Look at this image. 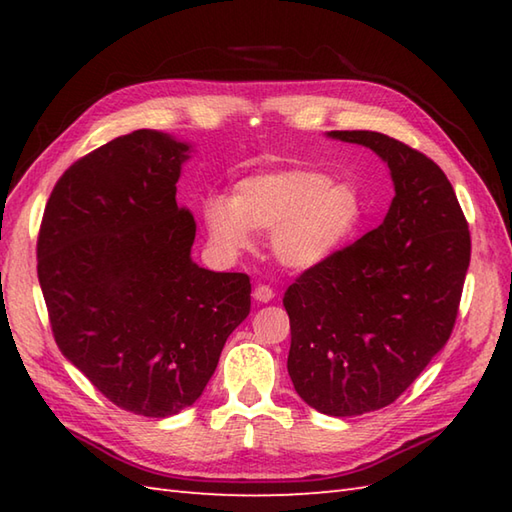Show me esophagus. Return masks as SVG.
<instances>
[{"mask_svg":"<svg viewBox=\"0 0 512 512\" xmlns=\"http://www.w3.org/2000/svg\"><path fill=\"white\" fill-rule=\"evenodd\" d=\"M253 297H255V301H259V303H268V301H273L275 292H273V288H270V286H257V288L253 290Z\"/></svg>","mask_w":512,"mask_h":512,"instance_id":"1","label":"esophagus"}]
</instances>
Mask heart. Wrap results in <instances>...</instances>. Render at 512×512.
<instances>
[{"instance_id":"heart-1","label":"heart","mask_w":512,"mask_h":512,"mask_svg":"<svg viewBox=\"0 0 512 512\" xmlns=\"http://www.w3.org/2000/svg\"><path fill=\"white\" fill-rule=\"evenodd\" d=\"M211 242L228 255L253 246V231L270 233L279 264L292 270L325 266L350 246L367 222L361 189L308 167L250 173L233 184L231 200L202 204Z\"/></svg>"}]
</instances>
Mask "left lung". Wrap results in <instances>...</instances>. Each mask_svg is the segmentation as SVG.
Instances as JSON below:
<instances>
[{
  "instance_id": "obj_1",
  "label": "left lung",
  "mask_w": 512,
  "mask_h": 512,
  "mask_svg": "<svg viewBox=\"0 0 512 512\" xmlns=\"http://www.w3.org/2000/svg\"><path fill=\"white\" fill-rule=\"evenodd\" d=\"M383 158L394 200L383 224L332 262L306 270L284 295L288 374L328 416L391 405L453 332L471 235L444 171L378 132H330Z\"/></svg>"
}]
</instances>
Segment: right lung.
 <instances>
[{"label":"right lung","mask_w":512,"mask_h":512,"mask_svg":"<svg viewBox=\"0 0 512 512\" xmlns=\"http://www.w3.org/2000/svg\"><path fill=\"white\" fill-rule=\"evenodd\" d=\"M191 145L136 129L54 184L37 275L61 354L116 407L167 418L209 383L250 312V279L191 259L195 222L176 202Z\"/></svg>","instance_id":"obj_1"}]
</instances>
